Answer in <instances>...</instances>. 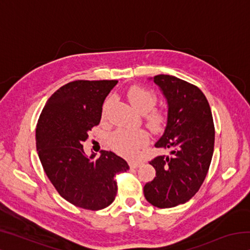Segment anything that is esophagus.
Listing matches in <instances>:
<instances>
[{
    "label": "esophagus",
    "mask_w": 250,
    "mask_h": 250,
    "mask_svg": "<svg viewBox=\"0 0 250 250\" xmlns=\"http://www.w3.org/2000/svg\"><path fill=\"white\" fill-rule=\"evenodd\" d=\"M129 166L131 168H138L139 167L141 166V163L139 162H134V161H131V162H129Z\"/></svg>",
    "instance_id": "obj_1"
}]
</instances>
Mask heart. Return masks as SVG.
I'll list each match as a JSON object with an SVG mask.
<instances>
[{
  "label": "heart",
  "mask_w": 250,
  "mask_h": 250,
  "mask_svg": "<svg viewBox=\"0 0 250 250\" xmlns=\"http://www.w3.org/2000/svg\"><path fill=\"white\" fill-rule=\"evenodd\" d=\"M128 99L131 104L143 113L146 125L153 132H161L167 125L166 113L154 109L156 96L149 88L140 84H134L128 90ZM149 137L142 129H118L110 137V142L113 149L125 156H135L139 150L145 146Z\"/></svg>",
  "instance_id": "obj_1"
}]
</instances>
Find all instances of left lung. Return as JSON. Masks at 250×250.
Here are the masks:
<instances>
[{
	"mask_svg": "<svg viewBox=\"0 0 250 250\" xmlns=\"http://www.w3.org/2000/svg\"><path fill=\"white\" fill-rule=\"evenodd\" d=\"M151 79L167 103L166 129L154 146L168 150V154L150 162L155 177L143 193L150 204L170 208L191 200L204 182L214 152V122L200 88L170 75Z\"/></svg>",
	"mask_w": 250,
	"mask_h": 250,
	"instance_id": "8db88e82",
	"label": "left lung"
}]
</instances>
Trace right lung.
I'll return each instance as SVG.
<instances>
[{
    "label": "right lung",
    "instance_id": "right-lung-1",
    "mask_svg": "<svg viewBox=\"0 0 250 250\" xmlns=\"http://www.w3.org/2000/svg\"><path fill=\"white\" fill-rule=\"evenodd\" d=\"M117 80H76L50 96L36 126V149L46 175L67 202L99 210L115 201V176L126 172L125 161L111 151L87 156L83 142L98 125L105 97Z\"/></svg>",
    "mask_w": 250,
    "mask_h": 250
}]
</instances>
